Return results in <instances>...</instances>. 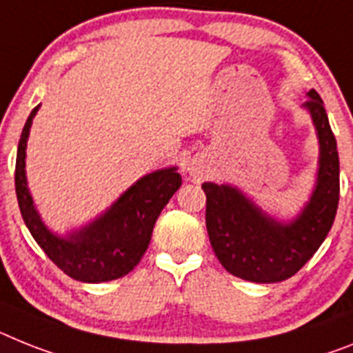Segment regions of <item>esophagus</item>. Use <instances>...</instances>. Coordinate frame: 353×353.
I'll use <instances>...</instances> for the list:
<instances>
[{"instance_id": "obj_1", "label": "esophagus", "mask_w": 353, "mask_h": 353, "mask_svg": "<svg viewBox=\"0 0 353 353\" xmlns=\"http://www.w3.org/2000/svg\"><path fill=\"white\" fill-rule=\"evenodd\" d=\"M188 170H190L192 176H199V174H201V168H199V167H195L194 163H192L190 167H188Z\"/></svg>"}]
</instances>
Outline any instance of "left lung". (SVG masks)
Segmentation results:
<instances>
[{"label":"left lung","instance_id":"8db88e82","mask_svg":"<svg viewBox=\"0 0 353 353\" xmlns=\"http://www.w3.org/2000/svg\"><path fill=\"white\" fill-rule=\"evenodd\" d=\"M305 108L319 136L318 186L310 203L291 224L263 215L251 201L228 185L204 183L206 230L215 256L233 276L274 283L291 278L312 259L334 224L339 203V156L327 111L318 91Z\"/></svg>","mask_w":353,"mask_h":353}]
</instances>
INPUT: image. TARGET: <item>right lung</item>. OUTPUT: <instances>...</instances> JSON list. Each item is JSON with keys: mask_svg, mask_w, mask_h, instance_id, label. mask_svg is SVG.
<instances>
[{"mask_svg": "<svg viewBox=\"0 0 353 353\" xmlns=\"http://www.w3.org/2000/svg\"><path fill=\"white\" fill-rule=\"evenodd\" d=\"M37 109L39 105L23 127L16 158V194L26 228L48 259L79 282L99 283L125 276L149 248L154 224L172 195L179 190L181 176L176 168H167L141 177L103 217L70 239H59L44 228L26 188L25 149Z\"/></svg>", "mask_w": 353, "mask_h": 353, "instance_id": "add662e5", "label": "right lung"}]
</instances>
